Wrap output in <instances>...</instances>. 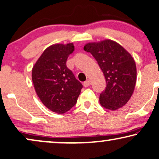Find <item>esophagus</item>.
<instances>
[{
	"label": "esophagus",
	"mask_w": 159,
	"mask_h": 159,
	"mask_svg": "<svg viewBox=\"0 0 159 159\" xmlns=\"http://www.w3.org/2000/svg\"><path fill=\"white\" fill-rule=\"evenodd\" d=\"M91 85V80H89V79H88V80H86V81H85L84 83V86H85V87H88V86H89Z\"/></svg>",
	"instance_id": "1"
}]
</instances>
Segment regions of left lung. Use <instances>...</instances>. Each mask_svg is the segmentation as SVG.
Listing matches in <instances>:
<instances>
[{
    "label": "left lung",
    "mask_w": 159,
    "mask_h": 159,
    "mask_svg": "<svg viewBox=\"0 0 159 159\" xmlns=\"http://www.w3.org/2000/svg\"><path fill=\"white\" fill-rule=\"evenodd\" d=\"M84 49L95 58L106 79V89L99 97L102 107L115 111L125 106L133 95L137 79L136 65L132 55L111 39L89 42Z\"/></svg>",
    "instance_id": "8db88e82"
}]
</instances>
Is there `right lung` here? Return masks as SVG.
<instances>
[{
  "mask_svg": "<svg viewBox=\"0 0 159 159\" xmlns=\"http://www.w3.org/2000/svg\"><path fill=\"white\" fill-rule=\"evenodd\" d=\"M74 50L73 43L52 44L32 68L36 93L47 108L57 114L66 113L74 106L83 88L66 66L67 59Z\"/></svg>",
  "mask_w": 159,
  "mask_h": 159,
  "instance_id": "1",
  "label": "right lung"
}]
</instances>
